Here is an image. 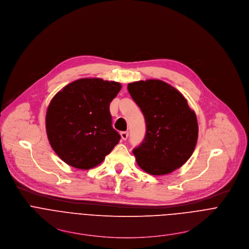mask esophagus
I'll return each mask as SVG.
<instances>
[{"instance_id": "esophagus-1", "label": "esophagus", "mask_w": 249, "mask_h": 249, "mask_svg": "<svg viewBox=\"0 0 249 249\" xmlns=\"http://www.w3.org/2000/svg\"><path fill=\"white\" fill-rule=\"evenodd\" d=\"M121 136H122V140L123 141H125L127 139V136H128V132L127 131H122L121 132Z\"/></svg>"}]
</instances>
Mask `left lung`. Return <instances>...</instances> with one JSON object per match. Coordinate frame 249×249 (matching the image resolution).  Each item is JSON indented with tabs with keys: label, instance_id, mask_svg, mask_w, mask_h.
Here are the masks:
<instances>
[{
	"label": "left lung",
	"instance_id": "left-lung-1",
	"mask_svg": "<svg viewBox=\"0 0 249 249\" xmlns=\"http://www.w3.org/2000/svg\"><path fill=\"white\" fill-rule=\"evenodd\" d=\"M127 90L146 124L143 142L132 150L139 166L151 175L169 174L180 168L198 141L194 110L178 90L161 80L129 83Z\"/></svg>",
	"mask_w": 249,
	"mask_h": 249
}]
</instances>
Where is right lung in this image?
Returning <instances> with one entry per match:
<instances>
[{"label":"right lung","mask_w":249,"mask_h":249,"mask_svg":"<svg viewBox=\"0 0 249 249\" xmlns=\"http://www.w3.org/2000/svg\"><path fill=\"white\" fill-rule=\"evenodd\" d=\"M121 89L118 82L84 78L53 97L46 112V133L52 149L65 163L91 169L119 143L121 135L112 126L109 104Z\"/></svg>","instance_id":"obj_1"}]
</instances>
